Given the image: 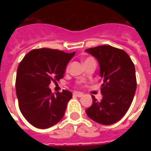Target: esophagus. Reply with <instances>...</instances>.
<instances>
[{
    "label": "esophagus",
    "mask_w": 151,
    "mask_h": 151,
    "mask_svg": "<svg viewBox=\"0 0 151 151\" xmlns=\"http://www.w3.org/2000/svg\"><path fill=\"white\" fill-rule=\"evenodd\" d=\"M73 95H74V96H77V97H82V93H80V92H74V93H73Z\"/></svg>",
    "instance_id": "esophagus-1"
}]
</instances>
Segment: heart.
Wrapping results in <instances>:
<instances>
[{"label": "heart", "instance_id": "b5f03b06", "mask_svg": "<svg viewBox=\"0 0 151 151\" xmlns=\"http://www.w3.org/2000/svg\"><path fill=\"white\" fill-rule=\"evenodd\" d=\"M92 61H95L94 58H92V57H87V58L85 60V61H84V62H85V64H86V63L92 62Z\"/></svg>", "mask_w": 151, "mask_h": 151}]
</instances>
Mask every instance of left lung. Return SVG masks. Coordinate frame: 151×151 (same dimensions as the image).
<instances>
[{"label": "left lung", "instance_id": "obj_1", "mask_svg": "<svg viewBox=\"0 0 151 151\" xmlns=\"http://www.w3.org/2000/svg\"><path fill=\"white\" fill-rule=\"evenodd\" d=\"M97 59L103 78L101 94L98 102L93 95V104L86 110L91 120L101 124H112L129 110L137 88L134 64L124 50L110 45L86 50Z\"/></svg>", "mask_w": 151, "mask_h": 151}]
</instances>
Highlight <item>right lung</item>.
Wrapping results in <instances>:
<instances>
[{
    "mask_svg": "<svg viewBox=\"0 0 151 151\" xmlns=\"http://www.w3.org/2000/svg\"><path fill=\"white\" fill-rule=\"evenodd\" d=\"M74 54L38 48L22 60L17 70L16 93L22 114L33 126L47 129L64 116L72 93L63 90L53 94L48 86L64 78L66 65Z\"/></svg>",
    "mask_w": 151,
    "mask_h": 151,
    "instance_id": "1",
    "label": "right lung"
}]
</instances>
